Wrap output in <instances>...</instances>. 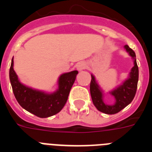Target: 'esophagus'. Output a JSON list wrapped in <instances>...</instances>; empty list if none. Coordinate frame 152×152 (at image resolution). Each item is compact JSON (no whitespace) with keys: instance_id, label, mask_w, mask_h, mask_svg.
I'll use <instances>...</instances> for the list:
<instances>
[{"instance_id":"1","label":"esophagus","mask_w":152,"mask_h":152,"mask_svg":"<svg viewBox=\"0 0 152 152\" xmlns=\"http://www.w3.org/2000/svg\"><path fill=\"white\" fill-rule=\"evenodd\" d=\"M86 67H87V64H86V63L84 62V61H80V62L77 63V65H76V68H77V69L78 70V71H82V70L85 69Z\"/></svg>"}]
</instances>
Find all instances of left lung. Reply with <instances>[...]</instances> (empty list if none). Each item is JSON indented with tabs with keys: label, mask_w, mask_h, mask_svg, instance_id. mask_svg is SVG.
Segmentation results:
<instances>
[{
	"label": "left lung",
	"mask_w": 152,
	"mask_h": 152,
	"mask_svg": "<svg viewBox=\"0 0 152 152\" xmlns=\"http://www.w3.org/2000/svg\"><path fill=\"white\" fill-rule=\"evenodd\" d=\"M126 52L134 59V66L131 69L128 79H126L122 85L111 91L110 94L114 96L116 102L113 105H107L103 100V94L100 87L95 80L94 76L91 75V81L90 85L91 98L93 103L98 110L106 114H115L121 111L128 106L135 97L139 80V68L135 59V53L129 45L124 46Z\"/></svg>",
	"instance_id": "left-lung-1"
}]
</instances>
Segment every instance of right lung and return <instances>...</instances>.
<instances>
[{"mask_svg": "<svg viewBox=\"0 0 152 152\" xmlns=\"http://www.w3.org/2000/svg\"><path fill=\"white\" fill-rule=\"evenodd\" d=\"M77 74V71H73L61 75L58 78V89L52 94L34 90L21 84L13 70V58L9 75L13 94L19 104L35 116L46 118L56 115L64 107Z\"/></svg>", "mask_w": 152, "mask_h": 152, "instance_id": "1", "label": "right lung"}]
</instances>
